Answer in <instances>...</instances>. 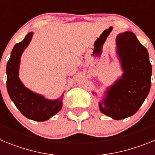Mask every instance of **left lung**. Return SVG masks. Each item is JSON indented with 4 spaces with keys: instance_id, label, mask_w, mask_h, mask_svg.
<instances>
[{
    "instance_id": "8db88e82",
    "label": "left lung",
    "mask_w": 155,
    "mask_h": 155,
    "mask_svg": "<svg viewBox=\"0 0 155 155\" xmlns=\"http://www.w3.org/2000/svg\"><path fill=\"white\" fill-rule=\"evenodd\" d=\"M116 43L124 73L108 91L107 98L99 107L102 113L119 120L136 113L147 98L151 64L147 49L131 31L119 34Z\"/></svg>"
}]
</instances>
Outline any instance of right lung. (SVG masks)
Instances as JSON below:
<instances>
[{"label":"right lung","instance_id":"1","mask_svg":"<svg viewBox=\"0 0 155 155\" xmlns=\"http://www.w3.org/2000/svg\"><path fill=\"white\" fill-rule=\"evenodd\" d=\"M33 33L27 34L21 42L15 45L7 64V89L11 99L25 117L35 121H46L62 108V98L47 100L27 89L18 78L20 57L27 47Z\"/></svg>","mask_w":155,"mask_h":155}]
</instances>
